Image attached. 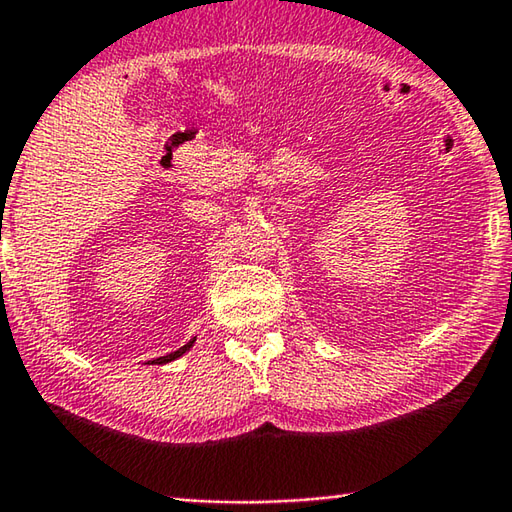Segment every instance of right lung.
Here are the masks:
<instances>
[{
	"instance_id": "right-lung-1",
	"label": "right lung",
	"mask_w": 512,
	"mask_h": 512,
	"mask_svg": "<svg viewBox=\"0 0 512 512\" xmlns=\"http://www.w3.org/2000/svg\"><path fill=\"white\" fill-rule=\"evenodd\" d=\"M194 341H196V336L192 341H187L183 348H178L176 352H171V354H164V357H160V359H153L151 363H158V366H162V363H171V361H176V359H180L183 357V354H187L189 350H192V345H194Z\"/></svg>"
}]
</instances>
